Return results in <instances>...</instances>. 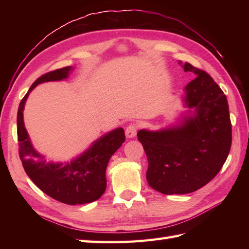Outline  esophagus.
<instances>
[{"mask_svg":"<svg viewBox=\"0 0 249 249\" xmlns=\"http://www.w3.org/2000/svg\"><path fill=\"white\" fill-rule=\"evenodd\" d=\"M137 129H138V126L136 124H129L125 129V134L127 138H134L137 134Z\"/></svg>","mask_w":249,"mask_h":249,"instance_id":"34e87169","label":"esophagus"}]
</instances>
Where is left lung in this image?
I'll list each match as a JSON object with an SVG mask.
<instances>
[{"instance_id": "1", "label": "left lung", "mask_w": 249, "mask_h": 249, "mask_svg": "<svg viewBox=\"0 0 249 249\" xmlns=\"http://www.w3.org/2000/svg\"><path fill=\"white\" fill-rule=\"evenodd\" d=\"M183 68L196 75L185 87L184 97L195 114L177 127L141 129L137 134L149 161L147 183L165 195L193 193L212 181L224 166L232 142L226 95L208 72L187 62Z\"/></svg>"}]
</instances>
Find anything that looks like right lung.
Segmentation results:
<instances>
[{"label": "right lung", "instance_id": "right-lung-1", "mask_svg": "<svg viewBox=\"0 0 249 249\" xmlns=\"http://www.w3.org/2000/svg\"><path fill=\"white\" fill-rule=\"evenodd\" d=\"M71 66L63 67L40 76L32 84L20 102L17 114L19 156L29 178L40 190L62 203L70 205L89 203L99 199L106 190V169L115 151L124 143L123 128L106 134L92 146L71 162H47L32 145L23 123V108L30 92L37 84L60 81L68 77Z\"/></svg>", "mask_w": 249, "mask_h": 249}]
</instances>
